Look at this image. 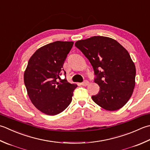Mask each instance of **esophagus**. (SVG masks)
Wrapping results in <instances>:
<instances>
[{"mask_svg": "<svg viewBox=\"0 0 150 150\" xmlns=\"http://www.w3.org/2000/svg\"><path fill=\"white\" fill-rule=\"evenodd\" d=\"M81 84L83 85V86H88V85L89 84V82L88 81H84L83 83H82Z\"/></svg>", "mask_w": 150, "mask_h": 150, "instance_id": "obj_1", "label": "esophagus"}]
</instances>
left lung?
Wrapping results in <instances>:
<instances>
[{"label": "left lung", "mask_w": 150, "mask_h": 150, "mask_svg": "<svg viewBox=\"0 0 150 150\" xmlns=\"http://www.w3.org/2000/svg\"><path fill=\"white\" fill-rule=\"evenodd\" d=\"M92 66L99 92L93 101L104 109L118 110L127 103L135 86L136 67L121 44L112 38L93 36L75 43Z\"/></svg>", "instance_id": "obj_1"}]
</instances>
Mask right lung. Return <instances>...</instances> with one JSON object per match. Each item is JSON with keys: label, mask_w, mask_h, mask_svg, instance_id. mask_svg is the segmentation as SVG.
Masks as SVG:
<instances>
[{"label": "right lung", "mask_w": 150, "mask_h": 150, "mask_svg": "<svg viewBox=\"0 0 150 150\" xmlns=\"http://www.w3.org/2000/svg\"><path fill=\"white\" fill-rule=\"evenodd\" d=\"M73 45V42L57 41L42 47L32 54L25 71L24 83L29 98L38 110L47 115H57L65 110L77 86L60 78Z\"/></svg>", "instance_id": "obj_1"}]
</instances>
